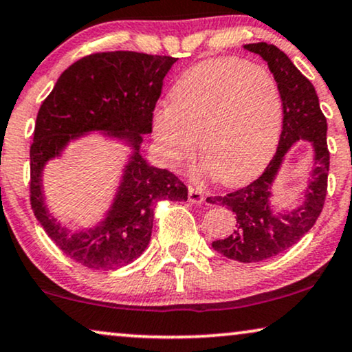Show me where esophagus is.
<instances>
[{
	"label": "esophagus",
	"mask_w": 352,
	"mask_h": 352,
	"mask_svg": "<svg viewBox=\"0 0 352 352\" xmlns=\"http://www.w3.org/2000/svg\"><path fill=\"white\" fill-rule=\"evenodd\" d=\"M188 199L191 204H201L204 201V193L195 186H188Z\"/></svg>",
	"instance_id": "obj_1"
}]
</instances>
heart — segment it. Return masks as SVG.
Wrapping results in <instances>:
<instances>
[{
    "label": "heart",
    "instance_id": "1",
    "mask_svg": "<svg viewBox=\"0 0 352 352\" xmlns=\"http://www.w3.org/2000/svg\"><path fill=\"white\" fill-rule=\"evenodd\" d=\"M282 119V95L270 72L246 59L219 58L182 74L170 104L154 111L151 130L168 167H182L203 146L201 170L225 186H240L267 166Z\"/></svg>",
    "mask_w": 352,
    "mask_h": 352
}]
</instances>
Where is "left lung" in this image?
I'll list each match as a JSON object with an SVG mask.
<instances>
[{
  "mask_svg": "<svg viewBox=\"0 0 352 352\" xmlns=\"http://www.w3.org/2000/svg\"><path fill=\"white\" fill-rule=\"evenodd\" d=\"M243 48L261 56L278 83L283 104L282 135L277 153L259 179L227 196L206 201L225 206L236 215V228L223 240L212 241L214 250L228 259L250 264L287 251L311 230L325 203L330 153L327 148V119L312 83L277 46L262 41ZM298 141L311 143L314 167L298 204L292 210L278 211L270 203L273 182L287 151Z\"/></svg>",
  "mask_w": 352,
  "mask_h": 352,
  "instance_id": "8db88e82",
  "label": "left lung"
}]
</instances>
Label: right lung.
Wrapping results in <instances>:
<instances>
[{"label": "right lung", "mask_w": 352, "mask_h": 352, "mask_svg": "<svg viewBox=\"0 0 352 352\" xmlns=\"http://www.w3.org/2000/svg\"><path fill=\"white\" fill-rule=\"evenodd\" d=\"M175 60L135 51L90 54L60 74L40 107L30 148L32 209L56 246L88 269L114 270L133 262L151 240L159 201L188 199V188L175 173L151 166L140 153L143 135L151 133L162 80ZM90 133L127 146L129 156L103 219L70 231L47 209L43 172L70 142Z\"/></svg>", "instance_id": "right-lung-1"}]
</instances>
